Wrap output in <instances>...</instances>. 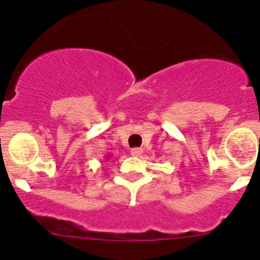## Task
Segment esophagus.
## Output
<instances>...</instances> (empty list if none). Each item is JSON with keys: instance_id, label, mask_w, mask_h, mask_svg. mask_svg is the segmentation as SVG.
Wrapping results in <instances>:
<instances>
[{"instance_id": "1", "label": "esophagus", "mask_w": 260, "mask_h": 260, "mask_svg": "<svg viewBox=\"0 0 260 260\" xmlns=\"http://www.w3.org/2000/svg\"><path fill=\"white\" fill-rule=\"evenodd\" d=\"M142 153H143V149L142 148H133L132 151H131V154H132L133 157H141Z\"/></svg>"}]
</instances>
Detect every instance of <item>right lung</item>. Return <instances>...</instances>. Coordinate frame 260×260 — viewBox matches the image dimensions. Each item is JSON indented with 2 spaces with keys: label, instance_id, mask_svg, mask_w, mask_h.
Returning a JSON list of instances; mask_svg holds the SVG:
<instances>
[{
  "label": "right lung",
  "instance_id": "1",
  "mask_svg": "<svg viewBox=\"0 0 260 260\" xmlns=\"http://www.w3.org/2000/svg\"><path fill=\"white\" fill-rule=\"evenodd\" d=\"M107 159H108V158H107Z\"/></svg>",
  "mask_w": 260,
  "mask_h": 260
}]
</instances>
